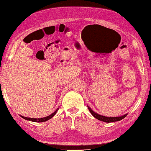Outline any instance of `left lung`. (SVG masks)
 Listing matches in <instances>:
<instances>
[{"instance_id": "obj_1", "label": "left lung", "mask_w": 151, "mask_h": 151, "mask_svg": "<svg viewBox=\"0 0 151 151\" xmlns=\"http://www.w3.org/2000/svg\"><path fill=\"white\" fill-rule=\"evenodd\" d=\"M88 110H90V113L92 114V115L93 117L96 118V119H98L100 121H102V122H116V121H120L121 120H122L123 118H124L128 114H126L124 115L120 116H117V117H108V116H104L100 115L99 114L95 112L94 111H93L88 106Z\"/></svg>"}]
</instances>
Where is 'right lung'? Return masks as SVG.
Here are the masks:
<instances>
[{
  "label": "right lung",
  "mask_w": 151,
  "mask_h": 151,
  "mask_svg": "<svg viewBox=\"0 0 151 151\" xmlns=\"http://www.w3.org/2000/svg\"><path fill=\"white\" fill-rule=\"evenodd\" d=\"M59 110V108H58L55 112H54L53 113L49 115L48 116H46V117H44V118H27V117H25V116H21L20 115V116H21V118H24V119H25L27 120H29V121H32V122H45V121H47L48 120L51 119V118H52L53 116H54L55 115V114L57 113V112H58V110Z\"/></svg>",
  "instance_id": "1"
}]
</instances>
